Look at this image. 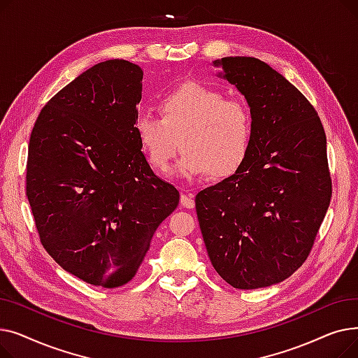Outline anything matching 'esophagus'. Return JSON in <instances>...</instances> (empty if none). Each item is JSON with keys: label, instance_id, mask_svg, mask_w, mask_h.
<instances>
[{"label": "esophagus", "instance_id": "1", "mask_svg": "<svg viewBox=\"0 0 358 358\" xmlns=\"http://www.w3.org/2000/svg\"><path fill=\"white\" fill-rule=\"evenodd\" d=\"M180 200H181L182 208H185V209L194 208V196L193 194H181Z\"/></svg>", "mask_w": 358, "mask_h": 358}]
</instances>
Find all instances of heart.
<instances>
[{"label":"heart","instance_id":"obj_1","mask_svg":"<svg viewBox=\"0 0 358 358\" xmlns=\"http://www.w3.org/2000/svg\"><path fill=\"white\" fill-rule=\"evenodd\" d=\"M157 108L159 119L146 113L135 119L139 148L155 171H168L178 142L184 150L177 166L184 177L208 174L222 180L245 164L252 141L245 103L224 99L209 85L185 83L162 94Z\"/></svg>","mask_w":358,"mask_h":358}]
</instances>
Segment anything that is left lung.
Segmentation results:
<instances>
[{"label":"left lung","mask_w":358,"mask_h":358,"mask_svg":"<svg viewBox=\"0 0 358 358\" xmlns=\"http://www.w3.org/2000/svg\"><path fill=\"white\" fill-rule=\"evenodd\" d=\"M215 64L251 107L252 141L238 173L196 196L197 219L228 285L267 287L302 267L327 215L325 130L309 100L266 62L228 56Z\"/></svg>","instance_id":"8db88e82"}]
</instances>
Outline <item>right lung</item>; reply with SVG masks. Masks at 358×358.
<instances>
[{
    "instance_id": "right-lung-1",
    "label": "right lung",
    "mask_w": 358,
    "mask_h": 358,
    "mask_svg": "<svg viewBox=\"0 0 358 358\" xmlns=\"http://www.w3.org/2000/svg\"><path fill=\"white\" fill-rule=\"evenodd\" d=\"M142 69L111 59L45 104L29 142L26 194L48 254L103 289L136 275L154 232L178 206L135 135Z\"/></svg>"
}]
</instances>
